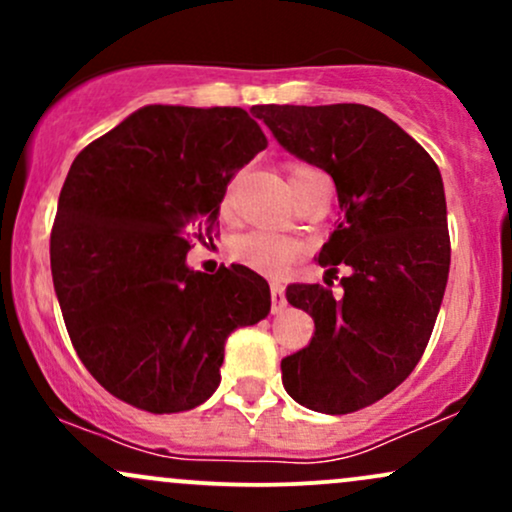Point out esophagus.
I'll use <instances>...</instances> for the list:
<instances>
[{
  "mask_svg": "<svg viewBox=\"0 0 512 512\" xmlns=\"http://www.w3.org/2000/svg\"><path fill=\"white\" fill-rule=\"evenodd\" d=\"M286 305V293H284V286L281 284H272V313H281Z\"/></svg>",
  "mask_w": 512,
  "mask_h": 512,
  "instance_id": "34e87169",
  "label": "esophagus"
}]
</instances>
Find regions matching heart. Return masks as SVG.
I'll list each match as a JSON object with an SVG mask.
<instances>
[{"label":"heart","instance_id":"1","mask_svg":"<svg viewBox=\"0 0 512 512\" xmlns=\"http://www.w3.org/2000/svg\"><path fill=\"white\" fill-rule=\"evenodd\" d=\"M286 173H289L291 187L298 185V182L315 178V175H322L320 170L308 166V163H301V161L289 163V166H286ZM219 214H221V219H226V221L233 216L231 190L221 197ZM228 252H231L233 262L243 264V267H250L252 272H260L267 276H279L298 257V252H301V243H298L296 238L284 236V233L248 231L233 240L231 250Z\"/></svg>","mask_w":512,"mask_h":512}]
</instances>
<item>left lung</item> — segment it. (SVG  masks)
I'll return each instance as SVG.
<instances>
[{"label": "left lung", "instance_id": "left-lung-1", "mask_svg": "<svg viewBox=\"0 0 512 512\" xmlns=\"http://www.w3.org/2000/svg\"><path fill=\"white\" fill-rule=\"evenodd\" d=\"M276 142L327 170L344 219L317 262L339 281L291 284L315 320L305 349L281 361L286 392L322 414H351L390 395L424 356L450 272L440 170L397 122L358 103L255 105Z\"/></svg>", "mask_w": 512, "mask_h": 512}]
</instances>
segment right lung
Returning <instances> with one entry per match:
<instances>
[{"label": "right lung", "instance_id": "obj_1", "mask_svg": "<svg viewBox=\"0 0 512 512\" xmlns=\"http://www.w3.org/2000/svg\"><path fill=\"white\" fill-rule=\"evenodd\" d=\"M262 149L243 108L146 105L74 158L50 233L52 281L76 354L113 397L151 414L195 409L221 383L228 334L267 317L260 274L185 264Z\"/></svg>", "mask_w": 512, "mask_h": 512}]
</instances>
